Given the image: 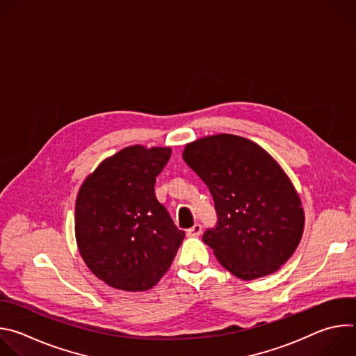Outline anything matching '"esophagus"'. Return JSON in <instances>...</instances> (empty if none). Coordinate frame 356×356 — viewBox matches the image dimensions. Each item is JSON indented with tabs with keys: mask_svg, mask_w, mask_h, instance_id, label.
<instances>
[{
	"mask_svg": "<svg viewBox=\"0 0 356 356\" xmlns=\"http://www.w3.org/2000/svg\"><path fill=\"white\" fill-rule=\"evenodd\" d=\"M202 227L200 224H194L191 228L187 229V236H198L201 234Z\"/></svg>",
	"mask_w": 356,
	"mask_h": 356,
	"instance_id": "esophagus-1",
	"label": "esophagus"
}]
</instances>
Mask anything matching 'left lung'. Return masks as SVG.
Listing matches in <instances>:
<instances>
[{"label":"left lung","mask_w":356,"mask_h":356,"mask_svg":"<svg viewBox=\"0 0 356 356\" xmlns=\"http://www.w3.org/2000/svg\"><path fill=\"white\" fill-rule=\"evenodd\" d=\"M183 159L213 195L218 221L202 241L218 262L243 280L279 270L304 228L301 200L279 163L258 143L231 134L187 143Z\"/></svg>","instance_id":"obj_1"}]
</instances>
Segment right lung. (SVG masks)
<instances>
[{
	"instance_id": "right-lung-1",
	"label": "right lung",
	"mask_w": 356,
	"mask_h": 356,
	"mask_svg": "<svg viewBox=\"0 0 356 356\" xmlns=\"http://www.w3.org/2000/svg\"><path fill=\"white\" fill-rule=\"evenodd\" d=\"M170 147L128 146L101 162L76 200V241L88 269L125 291L154 287L170 268L184 231L155 195Z\"/></svg>"
}]
</instances>
